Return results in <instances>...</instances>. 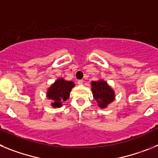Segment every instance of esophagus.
<instances>
[{
	"label": "esophagus",
	"mask_w": 158,
	"mask_h": 158,
	"mask_svg": "<svg viewBox=\"0 0 158 158\" xmlns=\"http://www.w3.org/2000/svg\"><path fill=\"white\" fill-rule=\"evenodd\" d=\"M83 81H82V80H79V81H77V84H78V85H82V84H83Z\"/></svg>",
	"instance_id": "1"
}]
</instances>
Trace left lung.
<instances>
[{"mask_svg": "<svg viewBox=\"0 0 158 158\" xmlns=\"http://www.w3.org/2000/svg\"><path fill=\"white\" fill-rule=\"evenodd\" d=\"M92 93L100 108H106L115 100V92L103 80L92 81Z\"/></svg>", "mask_w": 158, "mask_h": 158, "instance_id": "obj_1", "label": "left lung"}]
</instances>
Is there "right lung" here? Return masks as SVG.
<instances>
[{"mask_svg": "<svg viewBox=\"0 0 158 158\" xmlns=\"http://www.w3.org/2000/svg\"><path fill=\"white\" fill-rule=\"evenodd\" d=\"M75 85L73 81H68L63 78H59L54 81L48 89L47 97L49 100H52L51 105L54 107H61L62 103L69 99L71 89Z\"/></svg>", "mask_w": 158, "mask_h": 158, "instance_id": "right-lung-1", "label": "right lung"}]
</instances>
